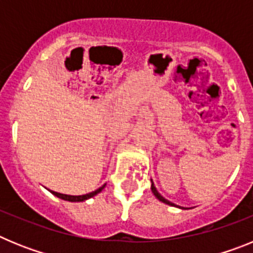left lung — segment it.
Returning a JSON list of instances; mask_svg holds the SVG:
<instances>
[{"instance_id": "left-lung-1", "label": "left lung", "mask_w": 253, "mask_h": 253, "mask_svg": "<svg viewBox=\"0 0 253 253\" xmlns=\"http://www.w3.org/2000/svg\"><path fill=\"white\" fill-rule=\"evenodd\" d=\"M151 189H152V193L154 194V196H156V198H157L158 200H160V202L165 203V204H167V205H171V207H177V205H175V204H173V203L169 202V200H167V199H165V198H163L162 195H161L160 193H158L157 189H156V186H154L153 181H152V186H151ZM177 208H181V207H177ZM181 209H185V208H181Z\"/></svg>"}]
</instances>
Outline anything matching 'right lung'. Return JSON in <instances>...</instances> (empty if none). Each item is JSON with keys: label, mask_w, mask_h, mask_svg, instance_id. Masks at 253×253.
Here are the masks:
<instances>
[{"label": "right lung", "mask_w": 253, "mask_h": 253, "mask_svg": "<svg viewBox=\"0 0 253 253\" xmlns=\"http://www.w3.org/2000/svg\"><path fill=\"white\" fill-rule=\"evenodd\" d=\"M105 187V185H102L101 187H99L97 190H95V191H92V193H88V194H84V195H66V194H60V193H55V191H51V190H49L53 195H55L57 198L59 199H63V200H67V202H84V200H87V199L90 198H93L95 195H97L99 193H101L102 189Z\"/></svg>", "instance_id": "add662e5"}]
</instances>
